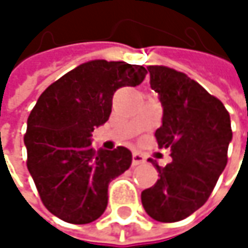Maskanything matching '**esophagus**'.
Here are the masks:
<instances>
[{"label": "esophagus", "instance_id": "34e87169", "mask_svg": "<svg viewBox=\"0 0 248 248\" xmlns=\"http://www.w3.org/2000/svg\"><path fill=\"white\" fill-rule=\"evenodd\" d=\"M145 162V156L139 152H133L132 154V165H140Z\"/></svg>", "mask_w": 248, "mask_h": 248}]
</instances>
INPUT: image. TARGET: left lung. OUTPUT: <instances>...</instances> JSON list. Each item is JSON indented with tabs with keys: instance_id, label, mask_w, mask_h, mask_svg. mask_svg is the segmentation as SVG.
Wrapping results in <instances>:
<instances>
[{
	"instance_id": "obj_1",
	"label": "left lung",
	"mask_w": 248,
	"mask_h": 248,
	"mask_svg": "<svg viewBox=\"0 0 248 248\" xmlns=\"http://www.w3.org/2000/svg\"><path fill=\"white\" fill-rule=\"evenodd\" d=\"M151 87L164 109L155 136L159 148H170L167 167L152 162L159 172L156 184L142 191L149 217L175 223L201 208L227 165L232 139L230 115L224 105L185 73L167 66H148Z\"/></svg>"
}]
</instances>
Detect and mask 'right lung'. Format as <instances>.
<instances>
[{"label":"right lung","mask_w":248,"mask_h":248,"mask_svg":"<svg viewBox=\"0 0 248 248\" xmlns=\"http://www.w3.org/2000/svg\"><path fill=\"white\" fill-rule=\"evenodd\" d=\"M146 70L124 62L92 60L50 84L27 121V168L46 208L70 224L97 220L108 186L129 170L132 152L92 148V132L112 112L118 89L138 86Z\"/></svg>","instance_id":"1"}]
</instances>
